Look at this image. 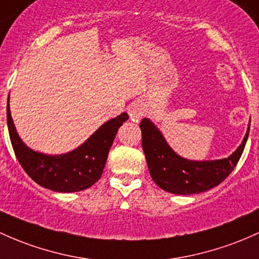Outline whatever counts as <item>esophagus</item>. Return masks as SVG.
<instances>
[{"mask_svg": "<svg viewBox=\"0 0 259 259\" xmlns=\"http://www.w3.org/2000/svg\"><path fill=\"white\" fill-rule=\"evenodd\" d=\"M129 113H130V118H132L133 121H136L138 123L139 120H140L141 115H143V113H141V110L139 109L138 107H132L129 109Z\"/></svg>", "mask_w": 259, "mask_h": 259, "instance_id": "34e87169", "label": "esophagus"}]
</instances>
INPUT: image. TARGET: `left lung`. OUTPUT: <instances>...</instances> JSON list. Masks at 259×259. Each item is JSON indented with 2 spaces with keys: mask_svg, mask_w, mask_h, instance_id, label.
I'll return each instance as SVG.
<instances>
[{
  "mask_svg": "<svg viewBox=\"0 0 259 259\" xmlns=\"http://www.w3.org/2000/svg\"><path fill=\"white\" fill-rule=\"evenodd\" d=\"M143 150L151 178L160 188L173 194H198L219 186L227 178L242 155L249 127L236 151L217 161H189L182 158L166 143L160 130L149 119L140 123Z\"/></svg>",
  "mask_w": 259,
  "mask_h": 259,
  "instance_id": "1",
  "label": "left lung"
}]
</instances>
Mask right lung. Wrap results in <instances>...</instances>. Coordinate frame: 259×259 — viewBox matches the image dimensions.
<instances>
[{
  "label": "right lung",
  "mask_w": 259,
  "mask_h": 259,
  "mask_svg": "<svg viewBox=\"0 0 259 259\" xmlns=\"http://www.w3.org/2000/svg\"><path fill=\"white\" fill-rule=\"evenodd\" d=\"M129 119L126 113L107 121L84 144L65 155L48 156L28 149L14 127L7 104V125L13 151L34 182L55 192H79L95 184L106 166L108 153L119 127Z\"/></svg>",
  "instance_id": "obj_1"
}]
</instances>
